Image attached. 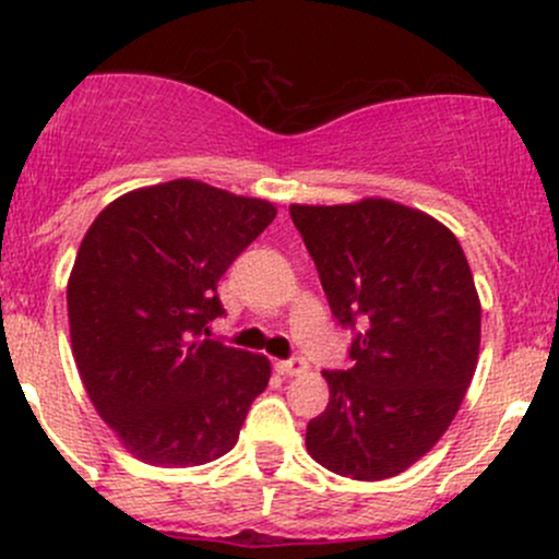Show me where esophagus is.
<instances>
[{
    "label": "esophagus",
    "mask_w": 559,
    "mask_h": 559,
    "mask_svg": "<svg viewBox=\"0 0 559 559\" xmlns=\"http://www.w3.org/2000/svg\"><path fill=\"white\" fill-rule=\"evenodd\" d=\"M275 368H278L281 376H288V378L307 373V362L301 360V357H292V360H284V362L275 365Z\"/></svg>",
    "instance_id": "1"
}]
</instances>
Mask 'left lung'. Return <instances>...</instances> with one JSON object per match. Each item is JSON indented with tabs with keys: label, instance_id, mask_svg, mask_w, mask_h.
Segmentation results:
<instances>
[{
	"label": "left lung",
	"instance_id": "1",
	"mask_svg": "<svg viewBox=\"0 0 559 559\" xmlns=\"http://www.w3.org/2000/svg\"><path fill=\"white\" fill-rule=\"evenodd\" d=\"M288 213L331 312L362 325L349 368L323 370L331 396L307 452L344 478L400 476L444 436L476 373L480 299L463 247L436 217L381 197Z\"/></svg>",
	"mask_w": 559,
	"mask_h": 559
}]
</instances>
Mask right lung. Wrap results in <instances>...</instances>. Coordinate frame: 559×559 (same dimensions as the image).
I'll use <instances>...</instances> for the list:
<instances>
[{"mask_svg":"<svg viewBox=\"0 0 559 559\" xmlns=\"http://www.w3.org/2000/svg\"><path fill=\"white\" fill-rule=\"evenodd\" d=\"M267 199L176 181L128 191L83 236L68 281L70 344L88 400L141 463L191 467L230 452L265 355L204 338L217 281L273 223Z\"/></svg>","mask_w":559,"mask_h":559,"instance_id":"1","label":"right lung"}]
</instances>
